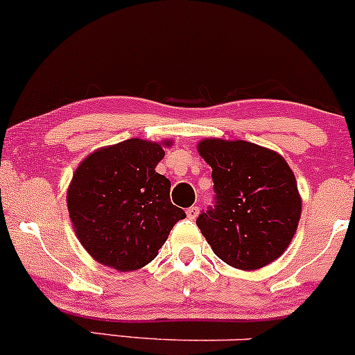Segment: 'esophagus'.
<instances>
[{
	"label": "esophagus",
	"instance_id": "obj_1",
	"mask_svg": "<svg viewBox=\"0 0 355 355\" xmlns=\"http://www.w3.org/2000/svg\"><path fill=\"white\" fill-rule=\"evenodd\" d=\"M186 214H188L189 220H196L198 214H199V208L198 206H191V208L186 209Z\"/></svg>",
	"mask_w": 355,
	"mask_h": 355
}]
</instances>
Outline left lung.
<instances>
[{"label": "left lung", "instance_id": "left-lung-1", "mask_svg": "<svg viewBox=\"0 0 355 355\" xmlns=\"http://www.w3.org/2000/svg\"><path fill=\"white\" fill-rule=\"evenodd\" d=\"M199 156L211 166L214 206L196 225L214 254L240 270H258L288 248L302 198L286 161L246 141L202 139Z\"/></svg>", "mask_w": 355, "mask_h": 355}]
</instances>
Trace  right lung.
Listing matches in <instances>:
<instances>
[{"label":"right lung","instance_id":"obj_1","mask_svg":"<svg viewBox=\"0 0 355 355\" xmlns=\"http://www.w3.org/2000/svg\"><path fill=\"white\" fill-rule=\"evenodd\" d=\"M161 144L127 139L101 147L78 164L67 191L70 221L98 263L132 272L154 260L186 213L171 202V181L156 173Z\"/></svg>","mask_w":355,"mask_h":355}]
</instances>
